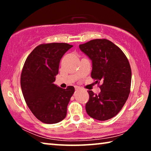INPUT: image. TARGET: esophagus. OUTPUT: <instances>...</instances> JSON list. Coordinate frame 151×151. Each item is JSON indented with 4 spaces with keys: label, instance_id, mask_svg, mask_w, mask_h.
Wrapping results in <instances>:
<instances>
[{
    "label": "esophagus",
    "instance_id": "esophagus-1",
    "mask_svg": "<svg viewBox=\"0 0 151 151\" xmlns=\"http://www.w3.org/2000/svg\"><path fill=\"white\" fill-rule=\"evenodd\" d=\"M79 89V87H76V90H78Z\"/></svg>",
    "mask_w": 151,
    "mask_h": 151
}]
</instances>
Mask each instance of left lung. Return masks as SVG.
<instances>
[{"label": "left lung", "instance_id": "1", "mask_svg": "<svg viewBox=\"0 0 151 151\" xmlns=\"http://www.w3.org/2000/svg\"><path fill=\"white\" fill-rule=\"evenodd\" d=\"M79 48L92 60L91 77L103 83L99 94L88 91L86 111L92 118L106 121L119 113L129 97L131 66L121 48L107 39L91 40Z\"/></svg>", "mask_w": 151, "mask_h": 151}]
</instances>
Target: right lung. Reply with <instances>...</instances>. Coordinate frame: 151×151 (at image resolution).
<instances>
[{"instance_id": "add662e5", "label": "right lung", "mask_w": 151, "mask_h": 151, "mask_svg": "<svg viewBox=\"0 0 151 151\" xmlns=\"http://www.w3.org/2000/svg\"><path fill=\"white\" fill-rule=\"evenodd\" d=\"M73 47L67 43H48L37 46L28 56L20 76L25 102L32 114L46 124H55L65 118L67 106L75 92L55 85L61 58Z\"/></svg>"}]
</instances>
